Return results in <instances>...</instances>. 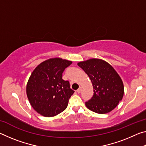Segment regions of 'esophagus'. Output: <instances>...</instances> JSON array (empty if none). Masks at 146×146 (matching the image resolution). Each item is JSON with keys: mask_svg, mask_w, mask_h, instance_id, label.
<instances>
[{"mask_svg": "<svg viewBox=\"0 0 146 146\" xmlns=\"http://www.w3.org/2000/svg\"><path fill=\"white\" fill-rule=\"evenodd\" d=\"M81 91H82V88L81 87H80L77 90H76V92H77L78 93H80V92H81Z\"/></svg>", "mask_w": 146, "mask_h": 146, "instance_id": "34e87169", "label": "esophagus"}]
</instances>
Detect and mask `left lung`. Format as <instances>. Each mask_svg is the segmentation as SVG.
Wrapping results in <instances>:
<instances>
[{
  "mask_svg": "<svg viewBox=\"0 0 146 146\" xmlns=\"http://www.w3.org/2000/svg\"><path fill=\"white\" fill-rule=\"evenodd\" d=\"M77 64L90 77L94 89L92 98L86 102V107L99 114L111 111L124 93L123 82L117 71L102 59L91 58Z\"/></svg>",
  "mask_w": 146,
  "mask_h": 146,
  "instance_id": "8db88e82",
  "label": "left lung"
}]
</instances>
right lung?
Returning <instances> with one entry per match:
<instances>
[{
  "label": "right lung",
  "instance_id": "right-lung-1",
  "mask_svg": "<svg viewBox=\"0 0 146 146\" xmlns=\"http://www.w3.org/2000/svg\"><path fill=\"white\" fill-rule=\"evenodd\" d=\"M72 62L53 58L42 62L32 72L26 86L29 103L36 112L46 117H54L67 108L74 93L62 73Z\"/></svg>",
  "mask_w": 146,
  "mask_h": 146
}]
</instances>
